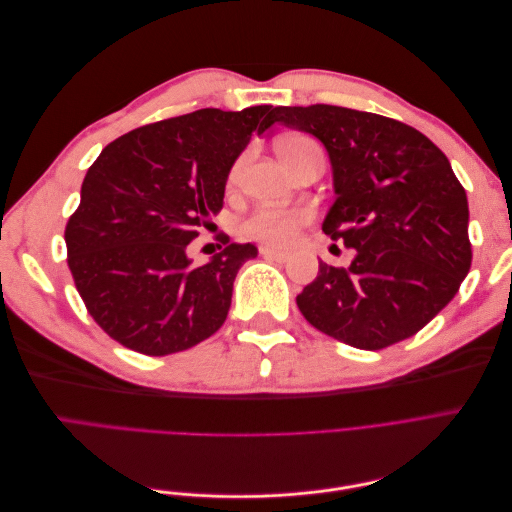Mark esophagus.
<instances>
[{"label":"esophagus","mask_w":512,"mask_h":512,"mask_svg":"<svg viewBox=\"0 0 512 512\" xmlns=\"http://www.w3.org/2000/svg\"><path fill=\"white\" fill-rule=\"evenodd\" d=\"M260 256H265L269 260H277V262H286L290 258L288 252L277 250V247H260Z\"/></svg>","instance_id":"esophagus-1"}]
</instances>
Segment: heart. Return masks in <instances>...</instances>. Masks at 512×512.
<instances>
[{"label": "heart", "mask_w": 512, "mask_h": 512, "mask_svg": "<svg viewBox=\"0 0 512 512\" xmlns=\"http://www.w3.org/2000/svg\"><path fill=\"white\" fill-rule=\"evenodd\" d=\"M316 145L303 136H286L280 141V156L288 166H292L299 158H303L309 149ZM247 162V153L232 162L228 181L237 183L243 175V168ZM312 220V211L305 207L297 209H273V207H258L250 218L243 222V232L247 237L258 239L262 243L271 245H288L297 237V230L301 224Z\"/></svg>", "instance_id": "heart-1"}]
</instances>
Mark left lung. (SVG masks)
Returning <instances> with one entry per match:
<instances>
[{
    "instance_id": "1",
    "label": "left lung",
    "mask_w": 512,
    "mask_h": 512,
    "mask_svg": "<svg viewBox=\"0 0 512 512\" xmlns=\"http://www.w3.org/2000/svg\"><path fill=\"white\" fill-rule=\"evenodd\" d=\"M277 121L329 153L335 203L322 230L354 247L350 267L320 262L297 297L318 331L361 350L408 339L451 303L472 265L468 196L425 134L354 108L280 106Z\"/></svg>"
}]
</instances>
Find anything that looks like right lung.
Instances as JSON below:
<instances>
[{
  "mask_svg": "<svg viewBox=\"0 0 512 512\" xmlns=\"http://www.w3.org/2000/svg\"><path fill=\"white\" fill-rule=\"evenodd\" d=\"M277 108L200 111L149 123L106 145L89 166L66 226L76 290L104 333L134 352L188 350L218 331L252 243H226L207 265L188 245L224 205L230 166Z\"/></svg>",
  "mask_w": 512,
  "mask_h": 512,
  "instance_id": "add662e5",
  "label": "right lung"
}]
</instances>
